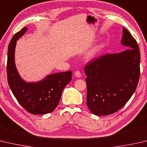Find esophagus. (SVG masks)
I'll return each mask as SVG.
<instances>
[{
    "label": "esophagus",
    "mask_w": 147,
    "mask_h": 147,
    "mask_svg": "<svg viewBox=\"0 0 147 147\" xmlns=\"http://www.w3.org/2000/svg\"><path fill=\"white\" fill-rule=\"evenodd\" d=\"M74 75H75L76 77H78V78H79V77L81 76L82 74H81V73H80V71H76L75 72V73H74Z\"/></svg>",
    "instance_id": "esophagus-1"
}]
</instances>
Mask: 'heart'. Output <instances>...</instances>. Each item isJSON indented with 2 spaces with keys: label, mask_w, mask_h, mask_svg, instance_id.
I'll return each instance as SVG.
<instances>
[{
  "label": "heart",
  "mask_w": 147,
  "mask_h": 147,
  "mask_svg": "<svg viewBox=\"0 0 147 147\" xmlns=\"http://www.w3.org/2000/svg\"><path fill=\"white\" fill-rule=\"evenodd\" d=\"M99 49H100V46H96V47H95L94 49L90 51L89 53V54L87 55L88 59L90 60V59H92V58H94V56L96 55V53L98 51Z\"/></svg>",
  "instance_id": "1"
}]
</instances>
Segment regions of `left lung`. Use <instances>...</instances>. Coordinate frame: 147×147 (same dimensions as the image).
I'll list each match as a JSON object with an SVG mask.
<instances>
[{"instance_id": "8db88e82", "label": "left lung", "mask_w": 147, "mask_h": 147, "mask_svg": "<svg viewBox=\"0 0 147 147\" xmlns=\"http://www.w3.org/2000/svg\"><path fill=\"white\" fill-rule=\"evenodd\" d=\"M121 43L129 49L118 54L94 58L85 66L87 105L95 115H109L119 111L138 86L140 75V48L125 28H123Z\"/></svg>"}]
</instances>
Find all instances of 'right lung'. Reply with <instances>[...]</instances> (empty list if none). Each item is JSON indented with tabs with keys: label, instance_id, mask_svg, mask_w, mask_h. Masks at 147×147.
<instances>
[{
	"label": "right lung",
	"instance_id": "1",
	"mask_svg": "<svg viewBox=\"0 0 147 147\" xmlns=\"http://www.w3.org/2000/svg\"><path fill=\"white\" fill-rule=\"evenodd\" d=\"M26 31L27 28H24L15 33L9 44L7 82L16 99L28 113L36 115L46 114L51 113L58 105L63 88L71 81L72 71L51 74L36 83L24 81L16 69L14 55L16 42Z\"/></svg>",
	"mask_w": 147,
	"mask_h": 147
}]
</instances>
